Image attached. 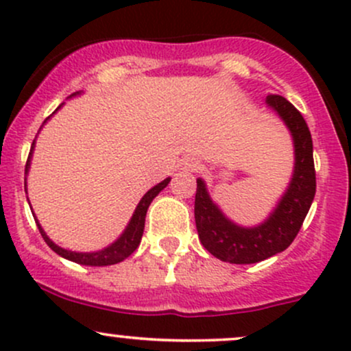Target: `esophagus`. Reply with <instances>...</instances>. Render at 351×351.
<instances>
[{"instance_id":"1","label":"esophagus","mask_w":351,"mask_h":351,"mask_svg":"<svg viewBox=\"0 0 351 351\" xmlns=\"http://www.w3.org/2000/svg\"><path fill=\"white\" fill-rule=\"evenodd\" d=\"M183 168L188 169V171H196L199 168V163L195 158H188V160L183 161Z\"/></svg>"}]
</instances>
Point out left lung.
Masks as SVG:
<instances>
[{"instance_id": "1", "label": "left lung", "mask_w": 351, "mask_h": 351, "mask_svg": "<svg viewBox=\"0 0 351 351\" xmlns=\"http://www.w3.org/2000/svg\"><path fill=\"white\" fill-rule=\"evenodd\" d=\"M265 103L287 125L295 153L290 183L268 218L256 226L238 225L211 199L206 183L196 180L195 221L199 241L226 263H258L287 250L302 228L317 191L313 141L302 113L280 95H269Z\"/></svg>"}]
</instances>
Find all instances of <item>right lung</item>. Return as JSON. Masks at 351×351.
I'll list each match as a JSON object with an SVG mask.
<instances>
[{
  "instance_id": "add662e5",
  "label": "right lung",
  "mask_w": 351,
  "mask_h": 351,
  "mask_svg": "<svg viewBox=\"0 0 351 351\" xmlns=\"http://www.w3.org/2000/svg\"><path fill=\"white\" fill-rule=\"evenodd\" d=\"M76 95H80V91H78V93H73L71 96H76ZM61 106H63V105L58 106V110H60ZM56 111H55V113H56ZM55 113H53V114H55ZM48 119L49 118H46V121H48ZM33 149H34V141L32 145V152H29L28 161H26V169H25L26 175H28L29 165H32ZM169 180H171V178H165L161 183L155 184L152 190L146 191V193L143 195V198H141L140 203H138V206H136V210H134L132 219H130V223L126 225L125 232L119 234V238L117 241H113L111 245H108L106 248L98 250V252L83 253V252H71V250L61 248V246H58L56 243H53V241L49 240V237L45 233V230L41 228L40 221H38L36 217H34V221H36L38 230H40L41 237L45 238L46 245H48L49 248H51L55 253H58L60 256L66 258V260H69V261H75V263L86 265V267H108V265H117V263H119V261L126 260V258L132 255L134 250L138 248V245H140V241H141V237H143L145 218H146V211H148V206L152 205V202L156 198L158 193H160L163 188L168 186Z\"/></svg>"
}]
</instances>
